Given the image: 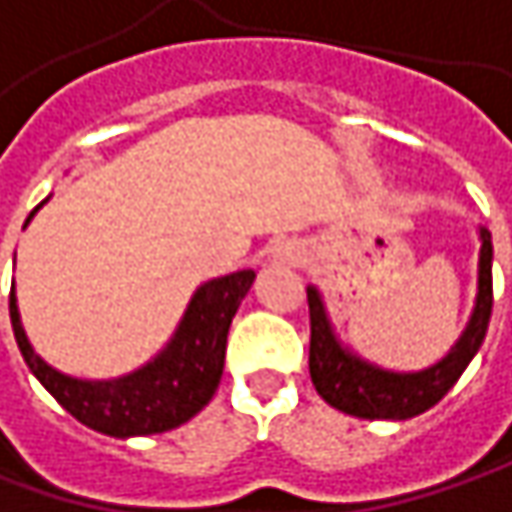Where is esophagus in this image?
<instances>
[{"label": "esophagus", "mask_w": 512, "mask_h": 512, "mask_svg": "<svg viewBox=\"0 0 512 512\" xmlns=\"http://www.w3.org/2000/svg\"><path fill=\"white\" fill-rule=\"evenodd\" d=\"M276 256H279V259H285V262H302V250H299V244H294V242H285V244H279V247H276Z\"/></svg>", "instance_id": "34e87169"}]
</instances>
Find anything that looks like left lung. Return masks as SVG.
<instances>
[{
    "label": "left lung",
    "instance_id": "1",
    "mask_svg": "<svg viewBox=\"0 0 512 512\" xmlns=\"http://www.w3.org/2000/svg\"><path fill=\"white\" fill-rule=\"evenodd\" d=\"M478 285H475L473 314L461 337L447 354L421 371H389L363 360L354 348L337 337L328 320L317 285H308L311 311V351L308 369L317 395L345 415L366 421H406L432 409L455 386L484 343L490 314H493V242L490 230L478 227Z\"/></svg>",
    "mask_w": 512,
    "mask_h": 512
}]
</instances>
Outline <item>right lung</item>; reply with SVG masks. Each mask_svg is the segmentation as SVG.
I'll list each match as a JSON object with an SVG mask.
<instances>
[{"label": "right lung", "mask_w": 512, "mask_h": 512, "mask_svg": "<svg viewBox=\"0 0 512 512\" xmlns=\"http://www.w3.org/2000/svg\"><path fill=\"white\" fill-rule=\"evenodd\" d=\"M37 210L25 218V227ZM253 279V270H236L198 285L169 343L141 369L112 380H83L48 366L22 328L16 285H11L13 337L34 377L77 421L112 438L155 435L187 423L213 400L224 371L227 331Z\"/></svg>", "instance_id": "right-lung-1"}]
</instances>
